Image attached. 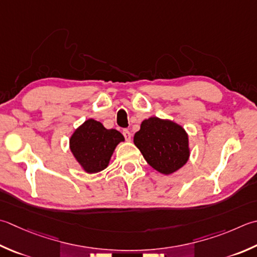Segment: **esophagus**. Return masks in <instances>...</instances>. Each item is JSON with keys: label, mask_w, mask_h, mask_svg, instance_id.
<instances>
[{"label": "esophagus", "mask_w": 257, "mask_h": 257, "mask_svg": "<svg viewBox=\"0 0 257 257\" xmlns=\"http://www.w3.org/2000/svg\"><path fill=\"white\" fill-rule=\"evenodd\" d=\"M122 134H123V136H124V138H125V140H128V142H130V140H132V133L129 132V130H127V129H124L123 132H122Z\"/></svg>", "instance_id": "obj_1"}]
</instances>
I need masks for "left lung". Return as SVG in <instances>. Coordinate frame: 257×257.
I'll use <instances>...</instances> for the list:
<instances>
[{
    "instance_id": "1",
    "label": "left lung",
    "mask_w": 257,
    "mask_h": 257,
    "mask_svg": "<svg viewBox=\"0 0 257 257\" xmlns=\"http://www.w3.org/2000/svg\"><path fill=\"white\" fill-rule=\"evenodd\" d=\"M134 143L152 167L163 175H172L188 162V134L169 119L150 117L140 124Z\"/></svg>"
}]
</instances>
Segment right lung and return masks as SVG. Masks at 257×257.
Masks as SVG:
<instances>
[{
    "instance_id": "obj_1",
    "label": "right lung",
    "mask_w": 257,
    "mask_h": 257,
    "mask_svg": "<svg viewBox=\"0 0 257 257\" xmlns=\"http://www.w3.org/2000/svg\"><path fill=\"white\" fill-rule=\"evenodd\" d=\"M122 142L124 137L118 130L104 128L90 118L74 130L69 146L83 172L95 174L108 167L115 147Z\"/></svg>"
}]
</instances>
